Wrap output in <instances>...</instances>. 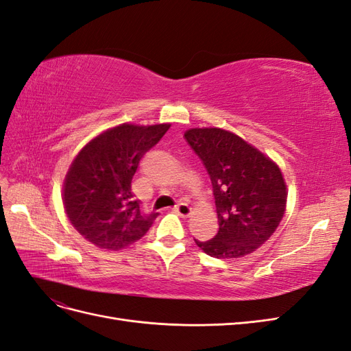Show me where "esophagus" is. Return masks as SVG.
<instances>
[{"instance_id":"1","label":"esophagus","mask_w":351,"mask_h":351,"mask_svg":"<svg viewBox=\"0 0 351 351\" xmlns=\"http://www.w3.org/2000/svg\"><path fill=\"white\" fill-rule=\"evenodd\" d=\"M174 211H176L178 215H182V217H189V215L192 214V208L189 206L187 204H184V202H180L178 205L174 206Z\"/></svg>"}]
</instances>
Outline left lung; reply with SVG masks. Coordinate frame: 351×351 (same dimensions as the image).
Here are the masks:
<instances>
[{
	"label": "left lung",
	"mask_w": 351,
	"mask_h": 351,
	"mask_svg": "<svg viewBox=\"0 0 351 351\" xmlns=\"http://www.w3.org/2000/svg\"><path fill=\"white\" fill-rule=\"evenodd\" d=\"M184 138L211 178L219 233L196 241L214 258H239L266 242L285 214L287 184L279 167L243 138L221 128H192Z\"/></svg>",
	"instance_id": "1"
}]
</instances>
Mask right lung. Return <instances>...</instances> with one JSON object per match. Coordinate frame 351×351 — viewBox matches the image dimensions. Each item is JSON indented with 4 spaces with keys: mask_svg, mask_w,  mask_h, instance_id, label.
<instances>
[{
    "mask_svg": "<svg viewBox=\"0 0 351 351\" xmlns=\"http://www.w3.org/2000/svg\"><path fill=\"white\" fill-rule=\"evenodd\" d=\"M169 124H122L93 138L73 159L63 184L68 219L99 248L122 250L141 239L158 213H146L131 192L140 159Z\"/></svg>",
    "mask_w": 351,
    "mask_h": 351,
    "instance_id": "add662e5",
    "label": "right lung"
}]
</instances>
